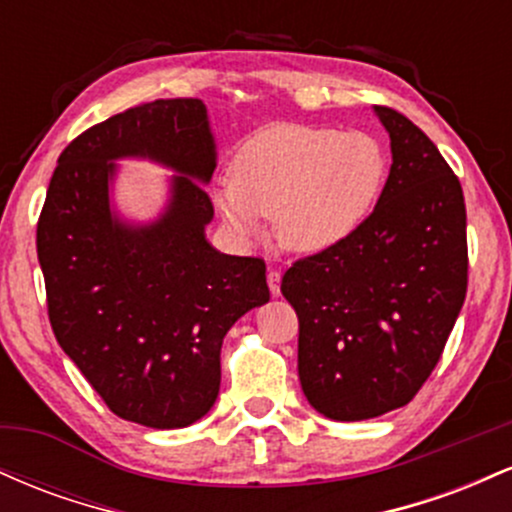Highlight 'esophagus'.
<instances>
[{
	"label": "esophagus",
	"mask_w": 512,
	"mask_h": 512,
	"mask_svg": "<svg viewBox=\"0 0 512 512\" xmlns=\"http://www.w3.org/2000/svg\"><path fill=\"white\" fill-rule=\"evenodd\" d=\"M267 284H269V291H272V296H279V293H281V272H276V269H269Z\"/></svg>",
	"instance_id": "esophagus-1"
}]
</instances>
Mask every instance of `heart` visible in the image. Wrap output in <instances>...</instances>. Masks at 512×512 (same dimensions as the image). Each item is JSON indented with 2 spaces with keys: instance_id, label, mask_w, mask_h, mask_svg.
<instances>
[{
  "instance_id": "obj_1",
  "label": "heart",
  "mask_w": 512,
  "mask_h": 512,
  "mask_svg": "<svg viewBox=\"0 0 512 512\" xmlns=\"http://www.w3.org/2000/svg\"><path fill=\"white\" fill-rule=\"evenodd\" d=\"M387 182V156L366 132L276 125L238 149L231 180L216 187V207L245 238L262 219L286 250H330L366 223Z\"/></svg>"
}]
</instances>
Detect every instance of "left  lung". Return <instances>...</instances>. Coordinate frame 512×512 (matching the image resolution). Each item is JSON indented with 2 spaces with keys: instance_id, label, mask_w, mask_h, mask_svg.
Listing matches in <instances>:
<instances>
[{
  "instance_id": "obj_1",
  "label": "left lung",
  "mask_w": 512,
  "mask_h": 512,
  "mask_svg": "<svg viewBox=\"0 0 512 512\" xmlns=\"http://www.w3.org/2000/svg\"><path fill=\"white\" fill-rule=\"evenodd\" d=\"M392 166L361 228L296 260L281 293L298 315V378L334 421L404 407L443 356L467 296V209L436 144L397 110L375 105Z\"/></svg>"
}]
</instances>
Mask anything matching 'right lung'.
Returning a JSON list of instances; mask_svg holds the SVG:
<instances>
[{
    "mask_svg": "<svg viewBox=\"0 0 512 512\" xmlns=\"http://www.w3.org/2000/svg\"><path fill=\"white\" fill-rule=\"evenodd\" d=\"M149 155L182 172L154 227L112 219L113 157ZM216 168L197 98L139 103L81 132L57 158L38 219V260L57 342L113 414L185 428L214 407L221 344L269 301L262 257L216 252L204 238Z\"/></svg>",
    "mask_w": 512,
    "mask_h": 512,
    "instance_id": "right-lung-1",
    "label": "right lung"
}]
</instances>
